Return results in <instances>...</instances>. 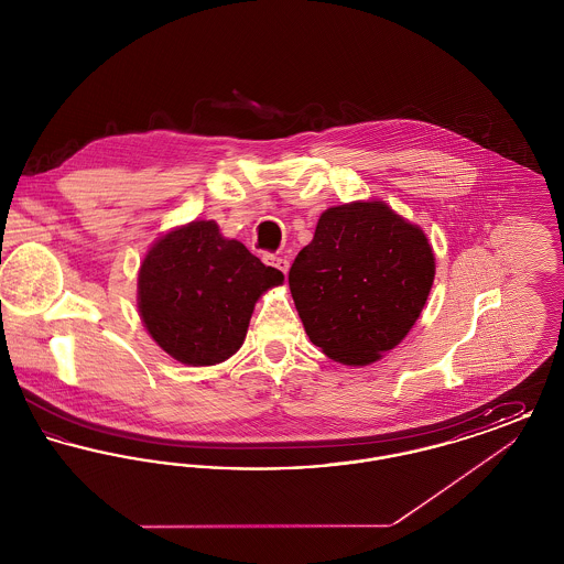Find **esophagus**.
<instances>
[{
	"label": "esophagus",
	"instance_id": "esophagus-1",
	"mask_svg": "<svg viewBox=\"0 0 564 564\" xmlns=\"http://www.w3.org/2000/svg\"><path fill=\"white\" fill-rule=\"evenodd\" d=\"M264 264H267V267H272V269L281 270L283 274H288V270H290V260H288V258L272 256V253H267V256H264Z\"/></svg>",
	"mask_w": 564,
	"mask_h": 564
}]
</instances>
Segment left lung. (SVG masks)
Instances as JSON below:
<instances>
[{
	"mask_svg": "<svg viewBox=\"0 0 564 564\" xmlns=\"http://www.w3.org/2000/svg\"><path fill=\"white\" fill-rule=\"evenodd\" d=\"M435 276L425 230L384 200L323 212L290 269V290L311 343L338 364L370 366L421 317Z\"/></svg>",
	"mask_w": 564,
	"mask_h": 564,
	"instance_id": "8db88e82",
	"label": "left lung"
}]
</instances>
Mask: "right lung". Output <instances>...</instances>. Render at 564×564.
Instances as JSON below:
<instances>
[{"instance_id": "1", "label": "right lung", "mask_w": 564, "mask_h": 564, "mask_svg": "<svg viewBox=\"0 0 564 564\" xmlns=\"http://www.w3.org/2000/svg\"><path fill=\"white\" fill-rule=\"evenodd\" d=\"M214 219H194L152 242L137 276L143 327L186 366H215L241 349L256 302L283 283Z\"/></svg>"}]
</instances>
